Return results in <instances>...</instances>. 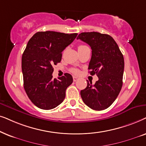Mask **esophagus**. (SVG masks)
I'll return each instance as SVG.
<instances>
[{
  "label": "esophagus",
  "mask_w": 146,
  "mask_h": 146,
  "mask_svg": "<svg viewBox=\"0 0 146 146\" xmlns=\"http://www.w3.org/2000/svg\"><path fill=\"white\" fill-rule=\"evenodd\" d=\"M73 81H75H75H77V80H78V77H73Z\"/></svg>",
  "instance_id": "1"
}]
</instances>
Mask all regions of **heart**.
<instances>
[{"label": "heart", "mask_w": 146, "mask_h": 146, "mask_svg": "<svg viewBox=\"0 0 146 146\" xmlns=\"http://www.w3.org/2000/svg\"><path fill=\"white\" fill-rule=\"evenodd\" d=\"M85 46H87L83 45V44H80V45L78 46V50L81 49V48H85ZM71 72H72V73H75V74H77V73H79V71L77 69H71Z\"/></svg>", "instance_id": "1"}]
</instances>
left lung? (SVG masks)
I'll return each mask as SVG.
<instances>
[{
  "label": "left lung",
  "instance_id": "8db88e82",
  "mask_svg": "<svg viewBox=\"0 0 146 146\" xmlns=\"http://www.w3.org/2000/svg\"><path fill=\"white\" fill-rule=\"evenodd\" d=\"M77 39L91 46L92 55L88 69L91 75H97L94 85L87 81L81 91L83 102L93 110L108 108L117 98L123 85L124 59L117 44L109 35L98 32L81 33Z\"/></svg>",
  "mask_w": 146,
  "mask_h": 146
}]
</instances>
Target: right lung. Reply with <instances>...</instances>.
<instances>
[{
  "mask_svg": "<svg viewBox=\"0 0 146 146\" xmlns=\"http://www.w3.org/2000/svg\"><path fill=\"white\" fill-rule=\"evenodd\" d=\"M77 33L37 32L27 44L22 56L24 88L33 104L42 110H52L63 102L66 89L73 83L69 73L53 78V65L60 63L62 52Z\"/></svg>",
  "mask_w": 146,
  "mask_h": 146,
  "instance_id": "add662e5",
  "label": "right lung"
}]
</instances>
